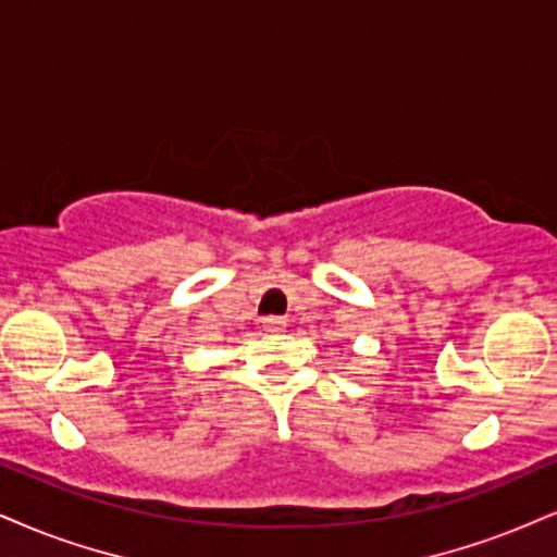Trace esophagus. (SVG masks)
<instances>
[{"label":"esophagus","instance_id":"esophagus-1","mask_svg":"<svg viewBox=\"0 0 557 557\" xmlns=\"http://www.w3.org/2000/svg\"><path fill=\"white\" fill-rule=\"evenodd\" d=\"M263 327L268 333H278V331H284V327H286V320L284 318H265Z\"/></svg>","mask_w":557,"mask_h":557}]
</instances>
